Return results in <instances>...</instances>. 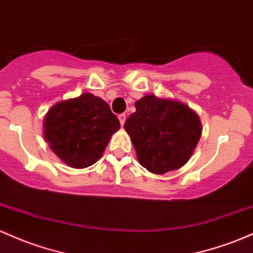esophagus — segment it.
<instances>
[{"instance_id":"esophagus-1","label":"esophagus","mask_w":253,"mask_h":253,"mask_svg":"<svg viewBox=\"0 0 253 253\" xmlns=\"http://www.w3.org/2000/svg\"><path fill=\"white\" fill-rule=\"evenodd\" d=\"M118 119H119V122H121V126H124V123H126V116L124 115V113H122V115H119V116H118Z\"/></svg>"}]
</instances>
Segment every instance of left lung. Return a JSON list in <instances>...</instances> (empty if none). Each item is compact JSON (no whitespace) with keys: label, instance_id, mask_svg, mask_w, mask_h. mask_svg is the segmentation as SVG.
Masks as SVG:
<instances>
[{"label":"left lung","instance_id":"8db88e82","mask_svg":"<svg viewBox=\"0 0 253 253\" xmlns=\"http://www.w3.org/2000/svg\"><path fill=\"white\" fill-rule=\"evenodd\" d=\"M135 107L124 129L141 166L154 174L183 167L202 135L197 113L180 101L153 94L142 96Z\"/></svg>","mask_w":253,"mask_h":253}]
</instances>
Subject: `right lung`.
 I'll return each instance as SVG.
<instances>
[{"instance_id": "add662e5", "label": "right lung", "mask_w": 253, "mask_h": 253, "mask_svg": "<svg viewBox=\"0 0 253 253\" xmlns=\"http://www.w3.org/2000/svg\"><path fill=\"white\" fill-rule=\"evenodd\" d=\"M119 127L109 104L86 92L51 107L44 118V138L65 165L86 169L103 157Z\"/></svg>"}]
</instances>
